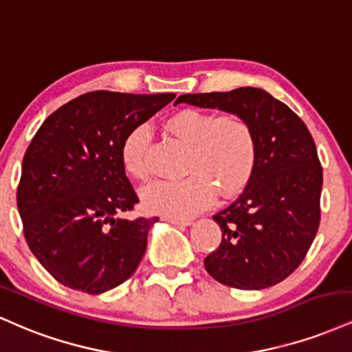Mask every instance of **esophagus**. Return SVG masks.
I'll use <instances>...</instances> for the list:
<instances>
[{
    "label": "esophagus",
    "mask_w": 352,
    "mask_h": 352,
    "mask_svg": "<svg viewBox=\"0 0 352 352\" xmlns=\"http://www.w3.org/2000/svg\"><path fill=\"white\" fill-rule=\"evenodd\" d=\"M168 222H171L173 226H177V227H188L192 224L191 219H176V217H168L166 219Z\"/></svg>",
    "instance_id": "34e87169"
}]
</instances>
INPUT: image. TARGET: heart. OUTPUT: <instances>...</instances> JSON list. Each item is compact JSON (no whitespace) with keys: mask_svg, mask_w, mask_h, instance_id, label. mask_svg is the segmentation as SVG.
Wrapping results in <instances>:
<instances>
[{"mask_svg":"<svg viewBox=\"0 0 352 352\" xmlns=\"http://www.w3.org/2000/svg\"><path fill=\"white\" fill-rule=\"evenodd\" d=\"M164 128L189 144L188 177L158 181L143 189L144 209L168 217L184 219L209 208L217 186L222 196L237 192L247 184L257 163V140L245 120L237 115L184 109L166 120ZM151 131L138 125L128 131L120 158L131 177L146 181L151 176Z\"/></svg>","mask_w":352,"mask_h":352,"instance_id":"1","label":"heart"}]
</instances>
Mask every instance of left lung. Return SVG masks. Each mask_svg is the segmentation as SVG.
<instances>
[{"instance_id":"obj_1","label":"left lung","mask_w":352,"mask_h":352,"mask_svg":"<svg viewBox=\"0 0 352 352\" xmlns=\"http://www.w3.org/2000/svg\"><path fill=\"white\" fill-rule=\"evenodd\" d=\"M176 103L237 115L254 130V173L241 196L212 216L222 241L204 267L241 290L274 287L303 262L320 226L323 168L311 133L290 107L254 87L186 94Z\"/></svg>"}]
</instances>
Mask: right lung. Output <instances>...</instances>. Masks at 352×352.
<instances>
[{
    "label": "right lung",
    "mask_w": 352,
    "mask_h": 352,
    "mask_svg": "<svg viewBox=\"0 0 352 352\" xmlns=\"http://www.w3.org/2000/svg\"><path fill=\"white\" fill-rule=\"evenodd\" d=\"M175 94H84L44 120L28 146L18 186L24 237L57 282L98 295L135 274L158 221L120 217L138 197L120 150L128 131Z\"/></svg>",
    "instance_id": "right-lung-1"
}]
</instances>
